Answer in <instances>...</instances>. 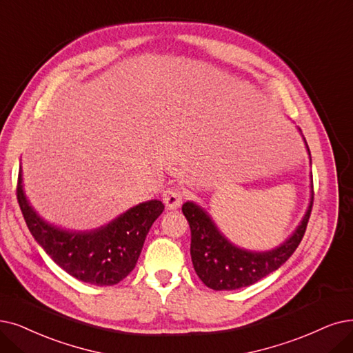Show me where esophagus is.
<instances>
[{
    "label": "esophagus",
    "instance_id": "obj_1",
    "mask_svg": "<svg viewBox=\"0 0 353 353\" xmlns=\"http://www.w3.org/2000/svg\"><path fill=\"white\" fill-rule=\"evenodd\" d=\"M162 200L168 210H175V208L181 207L182 200H184V194H182L181 188L172 187V188H168L166 191H163Z\"/></svg>",
    "mask_w": 353,
    "mask_h": 353
}]
</instances>
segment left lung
Listing matches in <instances>:
<instances>
[{
  "label": "left lung",
  "instance_id": "obj_1",
  "mask_svg": "<svg viewBox=\"0 0 353 353\" xmlns=\"http://www.w3.org/2000/svg\"><path fill=\"white\" fill-rule=\"evenodd\" d=\"M305 148L310 154L307 142ZM310 162H312V157H310ZM313 199L314 192L312 181L310 204L299 228L285 239L284 243L265 252L248 250L233 245L219 230L213 219L201 205L187 201L182 205V213L190 223L191 259L196 275L211 290L230 291L249 287L276 271L299 248L305 233L310 214H312Z\"/></svg>",
  "mask_w": 353,
  "mask_h": 353
}]
</instances>
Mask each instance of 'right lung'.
Listing matches in <instances>:
<instances>
[{
    "label": "right lung",
    "mask_w": 353,
    "mask_h": 353,
    "mask_svg": "<svg viewBox=\"0 0 353 353\" xmlns=\"http://www.w3.org/2000/svg\"><path fill=\"white\" fill-rule=\"evenodd\" d=\"M17 200L34 241L63 271L98 287L114 285L136 266L146 234L165 208L162 201L140 203L98 229L77 232L40 217L23 190L19 171Z\"/></svg>",
    "instance_id": "right-lung-1"
}]
</instances>
